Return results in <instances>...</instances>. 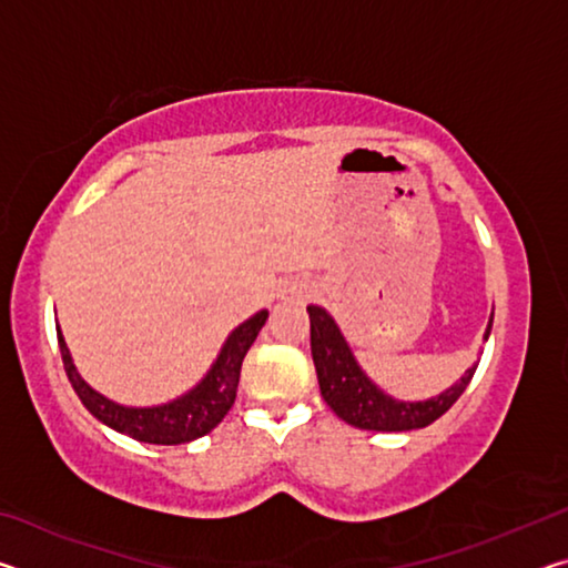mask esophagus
<instances>
[{
  "label": "esophagus",
  "mask_w": 568,
  "mask_h": 568,
  "mask_svg": "<svg viewBox=\"0 0 568 568\" xmlns=\"http://www.w3.org/2000/svg\"><path fill=\"white\" fill-rule=\"evenodd\" d=\"M307 293H311V285H307L305 281H293L283 287L285 301H305Z\"/></svg>",
  "instance_id": "1"
}]
</instances>
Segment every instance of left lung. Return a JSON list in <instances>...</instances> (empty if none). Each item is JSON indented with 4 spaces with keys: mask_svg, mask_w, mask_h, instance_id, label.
<instances>
[{
    "mask_svg": "<svg viewBox=\"0 0 568 568\" xmlns=\"http://www.w3.org/2000/svg\"><path fill=\"white\" fill-rule=\"evenodd\" d=\"M311 315V351L315 373H318L321 396L335 410V416L351 423L355 428L365 430H413L426 428L436 418L454 406L460 398V393L474 378L476 365L466 371L456 386H450L438 398L423 403H403L393 400L386 393H381L373 383L365 378V373L358 368L348 343L333 323L328 313L318 305H307ZM491 333V325H488Z\"/></svg>",
    "mask_w": 568,
    "mask_h": 568,
    "instance_id": "left-lung-1",
    "label": "left lung"
}]
</instances>
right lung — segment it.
<instances>
[{
    "instance_id": "right-lung-1",
    "label": "right lung",
    "mask_w": 568,
    "mask_h": 568,
    "mask_svg": "<svg viewBox=\"0 0 568 568\" xmlns=\"http://www.w3.org/2000/svg\"><path fill=\"white\" fill-rule=\"evenodd\" d=\"M265 321L267 311H261L240 325V328H235L227 343L223 345V353L217 355L213 371L207 373L205 381L200 383L195 390H190L187 396L158 408H122L118 403L100 396V393L92 390L88 383L80 378V373H77L62 333H57V341H60L67 378H70L77 396H80V400L88 406L94 418L108 423L110 428L120 430V434H128L134 440H142V444L178 446L210 434V430L227 416V410L233 408L245 353L257 338V333H261Z\"/></svg>"
}]
</instances>
